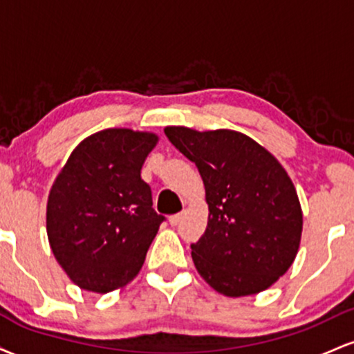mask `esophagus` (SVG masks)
Masks as SVG:
<instances>
[{
  "mask_svg": "<svg viewBox=\"0 0 354 354\" xmlns=\"http://www.w3.org/2000/svg\"><path fill=\"white\" fill-rule=\"evenodd\" d=\"M185 214H186V211H181V213L171 214V216L168 218V219H169V225H171V226H176L178 223H180L181 219H183V216H185Z\"/></svg>",
  "mask_w": 354,
  "mask_h": 354,
  "instance_id": "1",
  "label": "esophagus"
}]
</instances>
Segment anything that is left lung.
Listing matches in <instances>:
<instances>
[{"label": "left lung", "instance_id": "left-lung-1", "mask_svg": "<svg viewBox=\"0 0 354 354\" xmlns=\"http://www.w3.org/2000/svg\"><path fill=\"white\" fill-rule=\"evenodd\" d=\"M165 135L205 183L208 226L191 245L198 273L230 298L268 290L293 265L301 241L303 211L286 169L233 129L166 126Z\"/></svg>", "mask_w": 354, "mask_h": 354}]
</instances>
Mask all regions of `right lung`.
<instances>
[{"label": "right lung", "mask_w": 354, "mask_h": 354, "mask_svg": "<svg viewBox=\"0 0 354 354\" xmlns=\"http://www.w3.org/2000/svg\"><path fill=\"white\" fill-rule=\"evenodd\" d=\"M158 136L108 128L84 138L53 183L46 233L56 261L81 290L109 293L140 273L165 216L141 168Z\"/></svg>", "instance_id": "1"}]
</instances>
